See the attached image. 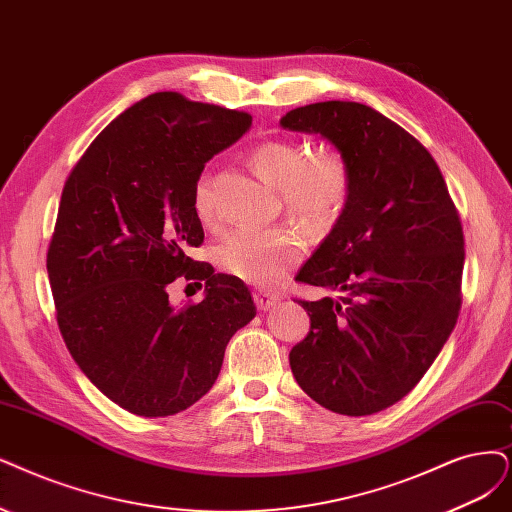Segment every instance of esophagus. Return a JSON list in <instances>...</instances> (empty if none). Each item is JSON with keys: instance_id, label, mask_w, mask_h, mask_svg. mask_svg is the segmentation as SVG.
Here are the masks:
<instances>
[{"instance_id": "esophagus-1", "label": "esophagus", "mask_w": 512, "mask_h": 512, "mask_svg": "<svg viewBox=\"0 0 512 512\" xmlns=\"http://www.w3.org/2000/svg\"><path fill=\"white\" fill-rule=\"evenodd\" d=\"M253 299H255L257 308H259V310H263V312L270 310V308H274V306L278 304V297H276V295H272V293H266V291H255Z\"/></svg>"}]
</instances>
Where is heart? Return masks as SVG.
Segmentation results:
<instances>
[{
    "label": "heart",
    "instance_id": "heart-1",
    "mask_svg": "<svg viewBox=\"0 0 512 512\" xmlns=\"http://www.w3.org/2000/svg\"><path fill=\"white\" fill-rule=\"evenodd\" d=\"M306 145L297 141H266L253 147L251 162L257 173L280 189L289 213L312 227L333 223L348 200L350 173L342 156L318 151L308 156ZM194 213L202 223L215 215L211 181L202 175L194 187ZM304 242L285 230H236L215 249L217 266L230 276L255 287H270L285 276L301 257Z\"/></svg>",
    "mask_w": 512,
    "mask_h": 512
}]
</instances>
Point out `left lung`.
I'll list each match as a JSON object with an SVG mask.
<instances>
[{
	"label": "left lung",
	"instance_id": "left-lung-1",
	"mask_svg": "<svg viewBox=\"0 0 512 512\" xmlns=\"http://www.w3.org/2000/svg\"><path fill=\"white\" fill-rule=\"evenodd\" d=\"M280 126L327 139L350 192L297 280L337 299L299 301L310 333L289 363L310 399L342 415L399 403L456 327L464 234L428 149L380 111L350 101L291 109Z\"/></svg>",
	"mask_w": 512,
	"mask_h": 512
}]
</instances>
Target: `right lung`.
<instances>
[{
	"label": "right lung",
	"instance_id": "add662e5",
	"mask_svg": "<svg viewBox=\"0 0 512 512\" xmlns=\"http://www.w3.org/2000/svg\"><path fill=\"white\" fill-rule=\"evenodd\" d=\"M251 122L149 94L90 143L63 187L46 259L56 320L84 375L130 413L164 418L200 401L257 314L242 280L187 257L204 240L192 204L204 164ZM181 273L207 280L200 305L169 304Z\"/></svg>",
	"mask_w": 512,
	"mask_h": 512
}]
</instances>
